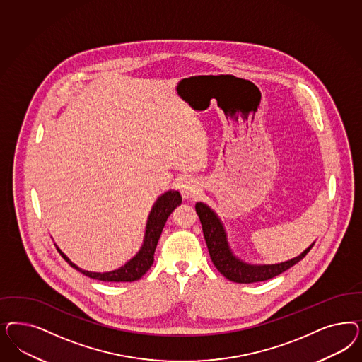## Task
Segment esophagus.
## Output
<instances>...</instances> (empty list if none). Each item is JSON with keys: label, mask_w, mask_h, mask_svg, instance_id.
<instances>
[{"label": "esophagus", "mask_w": 362, "mask_h": 362, "mask_svg": "<svg viewBox=\"0 0 362 362\" xmlns=\"http://www.w3.org/2000/svg\"><path fill=\"white\" fill-rule=\"evenodd\" d=\"M201 190L199 182L194 178H187L184 181H181L180 184V192L184 196V199H192L194 196H197Z\"/></svg>", "instance_id": "34e87169"}]
</instances>
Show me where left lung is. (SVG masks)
I'll return each instance as SVG.
<instances>
[{"label": "left lung", "instance_id": "left-lung-1", "mask_svg": "<svg viewBox=\"0 0 362 362\" xmlns=\"http://www.w3.org/2000/svg\"><path fill=\"white\" fill-rule=\"evenodd\" d=\"M196 211L199 214L204 237L214 267L218 269L223 277L237 284H253L270 280L300 262L315 245V241L306 247L301 255L279 264H249L234 255L221 218L209 205L199 201L196 204Z\"/></svg>", "mask_w": 362, "mask_h": 362}]
</instances>
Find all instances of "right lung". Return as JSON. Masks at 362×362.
I'll list each match as a JSON object with an SVG mask.
<instances>
[{"label":"right lung","mask_w":362,"mask_h":362,"mask_svg":"<svg viewBox=\"0 0 362 362\" xmlns=\"http://www.w3.org/2000/svg\"><path fill=\"white\" fill-rule=\"evenodd\" d=\"M182 197L178 190H168L163 193L158 199L154 201L151 213L146 220L145 234L142 240V245L140 250L125 262L122 267H119L110 272H90L77 267L74 262H71L69 257L66 256L59 246L56 245L59 255L64 257V259L69 264L71 268L81 272L82 274L94 279V280L107 281V282H133L140 280L141 277L151 269L154 261V252L156 246L160 240V235L163 233L165 222L168 217L172 214V211L181 205Z\"/></svg>","instance_id":"right-lung-1"}]
</instances>
